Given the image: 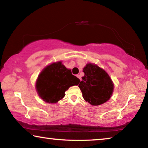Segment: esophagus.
<instances>
[{"mask_svg": "<svg viewBox=\"0 0 148 148\" xmlns=\"http://www.w3.org/2000/svg\"><path fill=\"white\" fill-rule=\"evenodd\" d=\"M76 76L78 77V78L79 79V80H81V78H80V76H79V74H78V75H76Z\"/></svg>", "mask_w": 148, "mask_h": 148, "instance_id": "esophagus-1", "label": "esophagus"}]
</instances>
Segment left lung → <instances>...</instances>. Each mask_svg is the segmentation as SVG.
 <instances>
[{"mask_svg":"<svg viewBox=\"0 0 148 148\" xmlns=\"http://www.w3.org/2000/svg\"><path fill=\"white\" fill-rule=\"evenodd\" d=\"M83 72L84 76L78 87L84 100L94 106L109 101L114 90V84L109 74L93 63L86 64Z\"/></svg>","mask_w":148,"mask_h":148,"instance_id":"8db88e82","label":"left lung"}]
</instances>
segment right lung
<instances>
[{
    "label": "right lung",
    "mask_w": 148,
    "mask_h": 148,
    "mask_svg": "<svg viewBox=\"0 0 148 148\" xmlns=\"http://www.w3.org/2000/svg\"><path fill=\"white\" fill-rule=\"evenodd\" d=\"M79 79L72 75L62 61L51 63L39 74L36 80L37 92L44 101L55 103L65 95L70 87L78 85Z\"/></svg>",
    "instance_id": "1"
}]
</instances>
